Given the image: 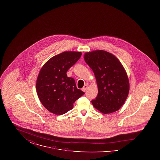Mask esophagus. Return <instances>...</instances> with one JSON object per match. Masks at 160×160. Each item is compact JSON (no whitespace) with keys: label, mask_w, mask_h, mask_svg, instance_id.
<instances>
[{"label":"esophagus","mask_w":160,"mask_h":160,"mask_svg":"<svg viewBox=\"0 0 160 160\" xmlns=\"http://www.w3.org/2000/svg\"><path fill=\"white\" fill-rule=\"evenodd\" d=\"M88 88V84H85V85L84 86L83 88H82V91L84 92L86 91Z\"/></svg>","instance_id":"obj_1"}]
</instances>
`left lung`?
Segmentation results:
<instances>
[{
	"label": "left lung",
	"mask_w": 160,
	"mask_h": 160,
	"mask_svg": "<svg viewBox=\"0 0 160 160\" xmlns=\"http://www.w3.org/2000/svg\"><path fill=\"white\" fill-rule=\"evenodd\" d=\"M84 59L92 69L98 86V95L91 101L93 107L104 114L119 110L129 91L128 77L121 62L104 50L87 52Z\"/></svg>",
	"instance_id": "obj_1"
}]
</instances>
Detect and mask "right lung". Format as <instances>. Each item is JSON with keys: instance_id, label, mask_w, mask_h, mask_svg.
I'll use <instances>...</instances> for the list:
<instances>
[{"instance_id": "1", "label": "right lung", "mask_w": 160, "mask_h": 160, "mask_svg": "<svg viewBox=\"0 0 160 160\" xmlns=\"http://www.w3.org/2000/svg\"><path fill=\"white\" fill-rule=\"evenodd\" d=\"M81 55L78 52L57 54L46 62L39 72L36 83L38 98L46 109L53 114L66 113L84 93L77 88L74 79L67 74Z\"/></svg>"}]
</instances>
